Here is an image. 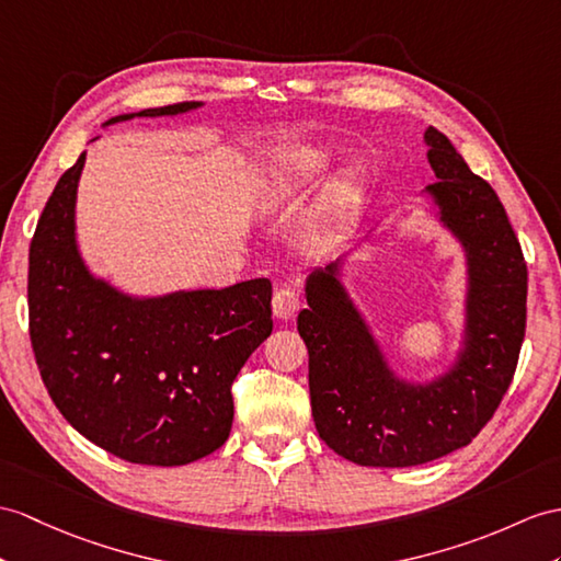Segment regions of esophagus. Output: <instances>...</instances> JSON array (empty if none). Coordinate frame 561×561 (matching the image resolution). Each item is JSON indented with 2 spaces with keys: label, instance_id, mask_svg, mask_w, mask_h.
<instances>
[{
  "label": "esophagus",
  "instance_id": "1",
  "mask_svg": "<svg viewBox=\"0 0 561 561\" xmlns=\"http://www.w3.org/2000/svg\"><path fill=\"white\" fill-rule=\"evenodd\" d=\"M271 305H273V317L280 321H288L299 311V307H302V297H299V293L290 288V285H285V288L276 290V295H273Z\"/></svg>",
  "mask_w": 561,
  "mask_h": 561
}]
</instances>
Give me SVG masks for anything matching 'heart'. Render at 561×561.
Instances as JSON below:
<instances>
[{
	"label": "heart",
	"instance_id": "obj_1",
	"mask_svg": "<svg viewBox=\"0 0 561 561\" xmlns=\"http://www.w3.org/2000/svg\"><path fill=\"white\" fill-rule=\"evenodd\" d=\"M325 169V159L319 152H311V149H305V152H295L293 157L285 159L278 169L276 175V195L285 193H297L307 185H311L321 171ZM354 197V185L350 181H340L333 185L331 197H328L325 209L331 216H343Z\"/></svg>",
	"mask_w": 561,
	"mask_h": 561
}]
</instances>
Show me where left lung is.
<instances>
[{
  "label": "left lung",
  "mask_w": 561,
  "mask_h": 561,
  "mask_svg": "<svg viewBox=\"0 0 561 561\" xmlns=\"http://www.w3.org/2000/svg\"><path fill=\"white\" fill-rule=\"evenodd\" d=\"M438 183L426 190L467 250V350L428 386L394 378L337 280L311 271L297 331L309 350L311 416L321 440L359 467H416L467 447L507 392L526 333L528 271L495 190L438 128L426 130Z\"/></svg>",
  "instance_id": "1"
}]
</instances>
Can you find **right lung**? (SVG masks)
Segmentation results:
<instances>
[{
    "instance_id": "right-lung-1",
    "label": "right lung",
    "mask_w": 561,
    "mask_h": 561,
    "mask_svg": "<svg viewBox=\"0 0 561 561\" xmlns=\"http://www.w3.org/2000/svg\"><path fill=\"white\" fill-rule=\"evenodd\" d=\"M181 102L140 114L173 116ZM85 152L39 216L28 254L31 345L64 419L130 463L183 467L233 426V380L273 331L271 280L135 299L92 278L76 248V190Z\"/></svg>"
}]
</instances>
